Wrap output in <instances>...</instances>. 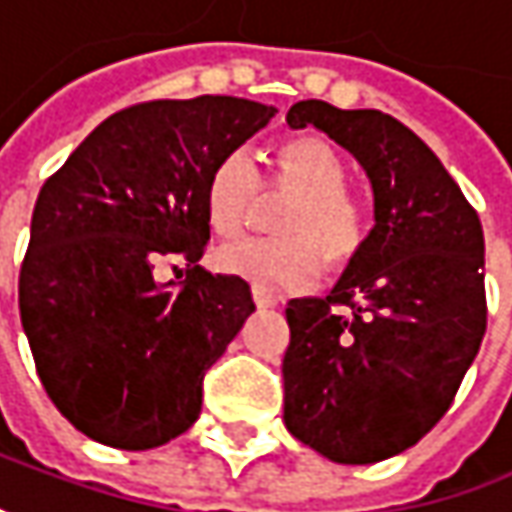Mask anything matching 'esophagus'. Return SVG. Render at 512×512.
<instances>
[{
    "label": "esophagus",
    "mask_w": 512,
    "mask_h": 512,
    "mask_svg": "<svg viewBox=\"0 0 512 512\" xmlns=\"http://www.w3.org/2000/svg\"><path fill=\"white\" fill-rule=\"evenodd\" d=\"M253 302H256L259 308H273L279 299L270 294V291H265V288H253Z\"/></svg>",
    "instance_id": "1"
}]
</instances>
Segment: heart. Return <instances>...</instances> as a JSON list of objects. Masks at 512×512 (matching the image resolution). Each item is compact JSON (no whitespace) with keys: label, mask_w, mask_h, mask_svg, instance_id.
<instances>
[{"label":"heart","mask_w":512,"mask_h":512,"mask_svg":"<svg viewBox=\"0 0 512 512\" xmlns=\"http://www.w3.org/2000/svg\"><path fill=\"white\" fill-rule=\"evenodd\" d=\"M345 187L343 161L320 138L282 143L265 190L291 195L273 218L279 239H242L216 250L218 270L265 291H302L325 268H345L366 242V216ZM262 204V175L247 149H233L207 178V218L221 236H239Z\"/></svg>","instance_id":"obj_1"}]
</instances>
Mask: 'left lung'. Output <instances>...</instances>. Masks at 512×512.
<instances>
[{"instance_id":"obj_1","label":"left lung","mask_w":512,"mask_h":512,"mask_svg":"<svg viewBox=\"0 0 512 512\" xmlns=\"http://www.w3.org/2000/svg\"><path fill=\"white\" fill-rule=\"evenodd\" d=\"M288 123H314L360 161L374 227L331 294L285 308V426L337 464H374L447 415L478 354L481 221L435 152L392 115L302 100Z\"/></svg>"}]
</instances>
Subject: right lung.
<instances>
[{
    "mask_svg": "<svg viewBox=\"0 0 512 512\" xmlns=\"http://www.w3.org/2000/svg\"><path fill=\"white\" fill-rule=\"evenodd\" d=\"M273 106L201 94L106 117L39 190L19 314L63 418L117 449H152L201 415L204 374L256 311L239 276L198 268L207 178ZM161 261L184 283L158 286Z\"/></svg>",
    "mask_w": 512,
    "mask_h": 512,
    "instance_id": "1",
    "label": "right lung"
}]
</instances>
